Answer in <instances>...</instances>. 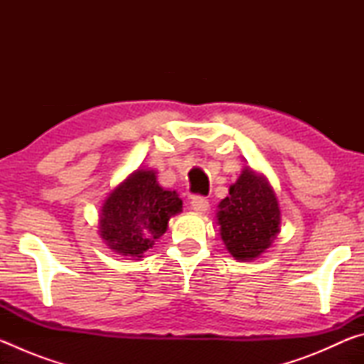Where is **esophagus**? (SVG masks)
I'll use <instances>...</instances> for the list:
<instances>
[{
    "label": "esophagus",
    "instance_id": "1",
    "mask_svg": "<svg viewBox=\"0 0 364 364\" xmlns=\"http://www.w3.org/2000/svg\"><path fill=\"white\" fill-rule=\"evenodd\" d=\"M191 207H193L197 213H207L210 204H208V200L205 199V197L194 196L193 199H191Z\"/></svg>",
    "mask_w": 364,
    "mask_h": 364
}]
</instances>
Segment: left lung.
<instances>
[{"label":"left lung","mask_w":364,"mask_h":364,"mask_svg":"<svg viewBox=\"0 0 364 364\" xmlns=\"http://www.w3.org/2000/svg\"><path fill=\"white\" fill-rule=\"evenodd\" d=\"M217 223L226 250L239 262L264 254L281 232V208L268 178L250 167L218 204Z\"/></svg>","instance_id":"obj_1"}]
</instances>
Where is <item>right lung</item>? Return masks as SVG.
<instances>
[{"label":"right lung","mask_w":364,"mask_h":364,"mask_svg":"<svg viewBox=\"0 0 364 364\" xmlns=\"http://www.w3.org/2000/svg\"><path fill=\"white\" fill-rule=\"evenodd\" d=\"M181 212L176 191L160 186L156 170L138 168L104 199L100 236L115 254L141 260L168 230L170 218Z\"/></svg>","instance_id":"1"}]
</instances>
